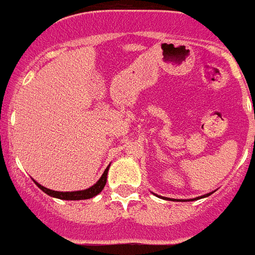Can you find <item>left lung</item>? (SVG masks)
<instances>
[{"label": "left lung", "instance_id": "left-lung-1", "mask_svg": "<svg viewBox=\"0 0 255 255\" xmlns=\"http://www.w3.org/2000/svg\"><path fill=\"white\" fill-rule=\"evenodd\" d=\"M209 195H211V193H208V195H204V196H201V199H203V197H207V196H209ZM190 200H192V201H193V200H195V199H190ZM182 201H185V200H182Z\"/></svg>", "mask_w": 255, "mask_h": 255}]
</instances>
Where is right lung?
Listing matches in <instances>:
<instances>
[{"label": "right lung", "mask_w": 255, "mask_h": 255, "mask_svg": "<svg viewBox=\"0 0 255 255\" xmlns=\"http://www.w3.org/2000/svg\"><path fill=\"white\" fill-rule=\"evenodd\" d=\"M108 169L107 167L105 171H104V174L101 175V178H100L93 186H90L88 189H84V190H77V192H56V190H51V189H47L44 186H41L40 184H37L35 182L39 188H40L44 193H47L48 196L51 197H56V199H60V200H86V199H92L94 196H97L104 189V186L107 184V174H108Z\"/></svg>", "instance_id": "add662e5"}]
</instances>
